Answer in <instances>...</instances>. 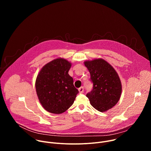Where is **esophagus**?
Masks as SVG:
<instances>
[{
  "label": "esophagus",
  "instance_id": "esophagus-1",
  "mask_svg": "<svg viewBox=\"0 0 151 151\" xmlns=\"http://www.w3.org/2000/svg\"><path fill=\"white\" fill-rule=\"evenodd\" d=\"M78 90H79V92L80 94H83V87H80V88L78 89Z\"/></svg>",
  "mask_w": 151,
  "mask_h": 151
}]
</instances>
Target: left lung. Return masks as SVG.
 <instances>
[{
    "label": "left lung",
    "instance_id": "left-lung-1",
    "mask_svg": "<svg viewBox=\"0 0 151 151\" xmlns=\"http://www.w3.org/2000/svg\"><path fill=\"white\" fill-rule=\"evenodd\" d=\"M91 75L93 88L87 94L90 104L103 112L111 109L119 101L122 85L115 69L103 58L84 61Z\"/></svg>",
    "mask_w": 151,
    "mask_h": 151
}]
</instances>
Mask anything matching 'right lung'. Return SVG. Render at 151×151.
<instances>
[{"instance_id":"right-lung-1","label":"right lung","mask_w":151,"mask_h":151,"mask_svg":"<svg viewBox=\"0 0 151 151\" xmlns=\"http://www.w3.org/2000/svg\"><path fill=\"white\" fill-rule=\"evenodd\" d=\"M71 66L70 61L58 58L43 66L37 76L35 87L38 99L50 113L60 114L67 111L79 93L68 73Z\"/></svg>"}]
</instances>
